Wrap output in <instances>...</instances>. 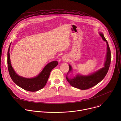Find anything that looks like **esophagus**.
I'll use <instances>...</instances> for the list:
<instances>
[{"instance_id": "1", "label": "esophagus", "mask_w": 121, "mask_h": 121, "mask_svg": "<svg viewBox=\"0 0 121 121\" xmlns=\"http://www.w3.org/2000/svg\"><path fill=\"white\" fill-rule=\"evenodd\" d=\"M67 59V56H64L62 57V60L63 61H66Z\"/></svg>"}]
</instances>
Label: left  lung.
<instances>
[{"label": "left lung", "instance_id": "left-lung-1", "mask_svg": "<svg viewBox=\"0 0 121 121\" xmlns=\"http://www.w3.org/2000/svg\"><path fill=\"white\" fill-rule=\"evenodd\" d=\"M99 35L103 41L106 42L107 48L106 60L104 63V66L100 69L95 73H93L88 76H83L81 75H77L76 77L73 78H69L67 77L68 72L72 71V68L69 65V69L67 74L66 79L69 84L74 88H76L82 90H87L91 88L100 82L106 75L109 69L111 64V50L108 43L105 38L103 33L99 32Z\"/></svg>", "mask_w": 121, "mask_h": 121}]
</instances>
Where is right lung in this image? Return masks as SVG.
Listing matches in <instances>:
<instances>
[{"mask_svg":"<svg viewBox=\"0 0 121 121\" xmlns=\"http://www.w3.org/2000/svg\"><path fill=\"white\" fill-rule=\"evenodd\" d=\"M10 46L9 45L8 51V67L10 77L13 81L20 87L29 91H37L43 88L47 82L51 71L58 65L57 61H54L48 63L42 71L35 78H23L16 73L11 65L9 56Z\"/></svg>","mask_w":121,"mask_h":121,"instance_id":"1","label":"right lung"}]
</instances>
